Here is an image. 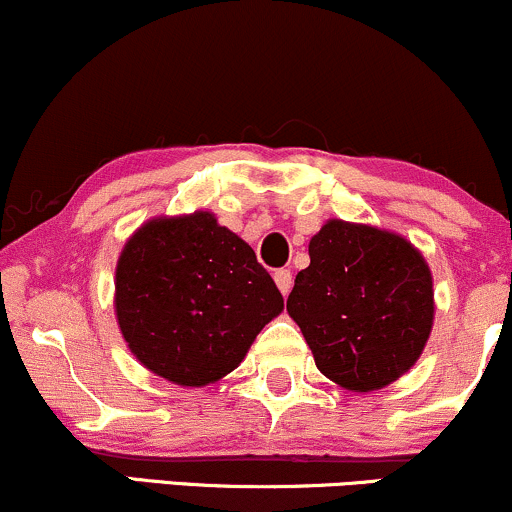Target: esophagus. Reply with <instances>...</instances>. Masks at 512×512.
<instances>
[{
	"label": "esophagus",
	"mask_w": 512,
	"mask_h": 512,
	"mask_svg": "<svg viewBox=\"0 0 512 512\" xmlns=\"http://www.w3.org/2000/svg\"><path fill=\"white\" fill-rule=\"evenodd\" d=\"M274 281H276V286H279V291L284 293V296H289L291 286H293V276H291L289 269H276Z\"/></svg>",
	"instance_id": "obj_1"
}]
</instances>
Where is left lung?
<instances>
[{"label":"left lung","instance_id":"left-lung-1","mask_svg":"<svg viewBox=\"0 0 512 512\" xmlns=\"http://www.w3.org/2000/svg\"><path fill=\"white\" fill-rule=\"evenodd\" d=\"M286 310L325 378L351 392L395 383L431 337L433 276L399 233L330 219L310 238Z\"/></svg>","mask_w":512,"mask_h":512}]
</instances>
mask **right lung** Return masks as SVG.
<instances>
[{
	"label": "right lung",
	"instance_id": "obj_1",
	"mask_svg": "<svg viewBox=\"0 0 512 512\" xmlns=\"http://www.w3.org/2000/svg\"><path fill=\"white\" fill-rule=\"evenodd\" d=\"M284 298L255 250L211 211L156 216L117 257L115 315L146 370L204 387L236 370Z\"/></svg>",
	"mask_w": 512,
	"mask_h": 512
}]
</instances>
